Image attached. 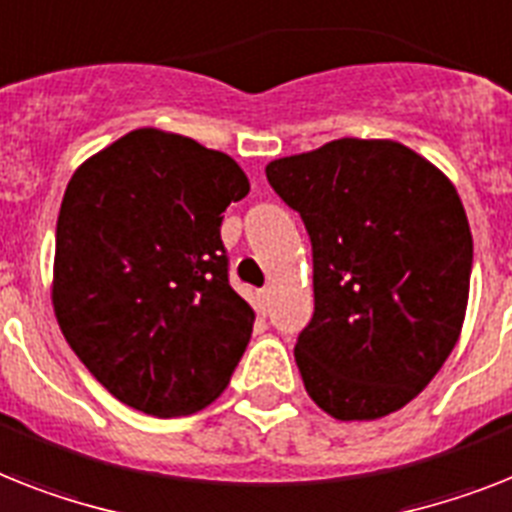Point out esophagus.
<instances>
[{
    "label": "esophagus",
    "instance_id": "1",
    "mask_svg": "<svg viewBox=\"0 0 512 512\" xmlns=\"http://www.w3.org/2000/svg\"><path fill=\"white\" fill-rule=\"evenodd\" d=\"M256 298H259L261 311H266V308H269V298H272V290H269V287H264V290H259V293H256Z\"/></svg>",
    "mask_w": 512,
    "mask_h": 512
}]
</instances>
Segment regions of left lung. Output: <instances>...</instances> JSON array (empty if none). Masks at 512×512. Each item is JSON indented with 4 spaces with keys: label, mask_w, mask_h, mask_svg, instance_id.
<instances>
[{
    "label": "left lung",
    "mask_w": 512,
    "mask_h": 512,
    "mask_svg": "<svg viewBox=\"0 0 512 512\" xmlns=\"http://www.w3.org/2000/svg\"><path fill=\"white\" fill-rule=\"evenodd\" d=\"M314 251V316L295 342L306 392L340 421L411 403L463 329L474 240L455 185L398 141L340 138L266 164Z\"/></svg>",
    "instance_id": "8db88e82"
}]
</instances>
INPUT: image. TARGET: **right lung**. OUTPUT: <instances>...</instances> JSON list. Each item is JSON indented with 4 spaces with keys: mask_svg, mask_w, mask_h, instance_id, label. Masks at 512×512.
Returning <instances> with one entry per match:
<instances>
[{
    "mask_svg": "<svg viewBox=\"0 0 512 512\" xmlns=\"http://www.w3.org/2000/svg\"><path fill=\"white\" fill-rule=\"evenodd\" d=\"M248 190L235 159L156 128L122 135L70 177L54 314L120 403L188 416L230 384L256 314L230 287L219 227Z\"/></svg>",
    "mask_w": 512,
    "mask_h": 512,
    "instance_id": "add662e5",
    "label": "right lung"
}]
</instances>
